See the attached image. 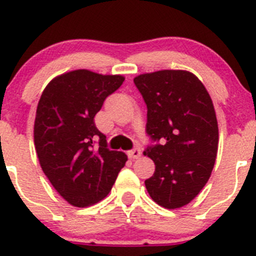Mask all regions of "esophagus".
Masks as SVG:
<instances>
[{
	"mask_svg": "<svg viewBox=\"0 0 256 256\" xmlns=\"http://www.w3.org/2000/svg\"><path fill=\"white\" fill-rule=\"evenodd\" d=\"M140 154H142V150H140V147L133 148L132 150H130V152H128V156H130V158H133V160H136V158H140Z\"/></svg>",
	"mask_w": 256,
	"mask_h": 256,
	"instance_id": "obj_1",
	"label": "esophagus"
}]
</instances>
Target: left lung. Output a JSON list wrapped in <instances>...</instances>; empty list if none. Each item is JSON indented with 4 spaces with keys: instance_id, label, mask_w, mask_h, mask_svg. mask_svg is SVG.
<instances>
[{
    "instance_id": "left-lung-1",
    "label": "left lung",
    "mask_w": 256,
    "mask_h": 256,
    "mask_svg": "<svg viewBox=\"0 0 256 256\" xmlns=\"http://www.w3.org/2000/svg\"><path fill=\"white\" fill-rule=\"evenodd\" d=\"M134 84L147 106L146 132L153 142L144 156L156 164L146 188L162 208H182L208 184L215 164L218 126L212 100L198 78L184 70L138 75Z\"/></svg>"
}]
</instances>
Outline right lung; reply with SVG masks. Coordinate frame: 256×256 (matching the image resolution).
<instances>
[{
    "label": "right lung",
    "mask_w": 256,
    "mask_h": 256,
    "mask_svg": "<svg viewBox=\"0 0 256 256\" xmlns=\"http://www.w3.org/2000/svg\"><path fill=\"white\" fill-rule=\"evenodd\" d=\"M124 82L122 75L74 70L51 80L36 109L34 140L40 166L70 205L85 208L103 200L126 162L106 148L94 116L106 96Z\"/></svg>",
    "instance_id": "add662e5"
}]
</instances>
